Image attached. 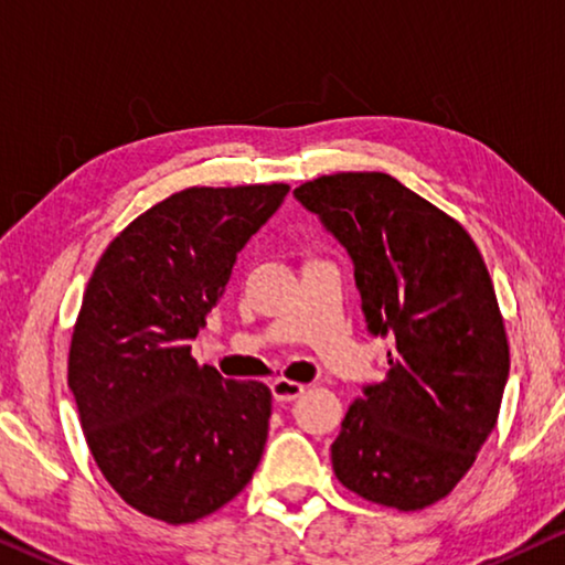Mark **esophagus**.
<instances>
[{
  "mask_svg": "<svg viewBox=\"0 0 565 565\" xmlns=\"http://www.w3.org/2000/svg\"><path fill=\"white\" fill-rule=\"evenodd\" d=\"M303 391H306L303 383L288 381V377H277L273 383V396L275 401H280V404H290V401H296Z\"/></svg>",
  "mask_w": 565,
  "mask_h": 565,
  "instance_id": "34e87169",
  "label": "esophagus"
}]
</instances>
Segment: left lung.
<instances>
[{
	"mask_svg": "<svg viewBox=\"0 0 565 565\" xmlns=\"http://www.w3.org/2000/svg\"><path fill=\"white\" fill-rule=\"evenodd\" d=\"M296 198L347 246L373 334H391L385 381L347 408L337 481L398 512L437 504L497 427L509 342L478 246L452 215L383 172H337Z\"/></svg>",
	"mask_w": 565,
	"mask_h": 565,
	"instance_id": "obj_1",
	"label": "left lung"
}]
</instances>
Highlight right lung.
<instances>
[{"label": "right lung", "mask_w": 565, "mask_h": 565, "mask_svg": "<svg viewBox=\"0 0 565 565\" xmlns=\"http://www.w3.org/2000/svg\"><path fill=\"white\" fill-rule=\"evenodd\" d=\"M288 184L188 188L107 244L68 347V388L84 439L115 493L151 520L190 524L252 481L273 393L198 365L205 327L236 254Z\"/></svg>", "instance_id": "1"}]
</instances>
